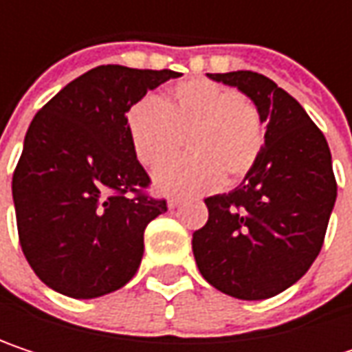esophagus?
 Returning <instances> with one entry per match:
<instances>
[{"instance_id":"34e87169","label":"esophagus","mask_w":352,"mask_h":352,"mask_svg":"<svg viewBox=\"0 0 352 352\" xmlns=\"http://www.w3.org/2000/svg\"><path fill=\"white\" fill-rule=\"evenodd\" d=\"M181 201H183L181 197H177V195H173V197H169V201H167V204H169V208L173 210V208H177V206H181Z\"/></svg>"}]
</instances>
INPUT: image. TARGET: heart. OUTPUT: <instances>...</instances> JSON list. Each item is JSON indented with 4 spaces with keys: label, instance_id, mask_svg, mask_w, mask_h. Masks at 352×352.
<instances>
[{
    "label": "heart",
    "instance_id": "b5f03b06",
    "mask_svg": "<svg viewBox=\"0 0 352 352\" xmlns=\"http://www.w3.org/2000/svg\"><path fill=\"white\" fill-rule=\"evenodd\" d=\"M128 136L144 167H159L179 148L189 155L163 165L155 183L163 191L197 193L232 185L256 165L265 126L256 104L212 79H187L163 98L144 96L128 116Z\"/></svg>",
    "mask_w": 352,
    "mask_h": 352
}]
</instances>
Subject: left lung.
I'll use <instances>...</instances> for the list:
<instances>
[{
	"mask_svg": "<svg viewBox=\"0 0 352 352\" xmlns=\"http://www.w3.org/2000/svg\"><path fill=\"white\" fill-rule=\"evenodd\" d=\"M208 77L248 96L267 132L245 181L204 199L208 222L193 232V256L222 294L267 300L302 279L324 245L336 201L330 148L306 109L269 77L252 71Z\"/></svg>",
	"mask_w": 352,
	"mask_h": 352,
	"instance_id": "1",
	"label": "left lung"
}]
</instances>
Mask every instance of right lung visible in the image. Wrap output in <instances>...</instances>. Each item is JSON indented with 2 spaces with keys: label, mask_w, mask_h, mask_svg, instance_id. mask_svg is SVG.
I'll return each mask as SVG.
<instances>
[{
  "label": "right lung",
  "mask_w": 352,
  "mask_h": 352,
  "mask_svg": "<svg viewBox=\"0 0 352 352\" xmlns=\"http://www.w3.org/2000/svg\"><path fill=\"white\" fill-rule=\"evenodd\" d=\"M179 73L96 67L38 109L12 179L20 246L54 292L91 300L126 285L140 267L144 228L167 212L146 193L126 113Z\"/></svg>",
  "instance_id": "right-lung-1"
}]
</instances>
